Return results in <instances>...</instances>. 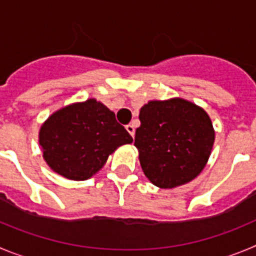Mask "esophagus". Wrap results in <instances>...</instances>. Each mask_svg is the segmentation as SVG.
<instances>
[{
	"instance_id": "1",
	"label": "esophagus",
	"mask_w": 256,
	"mask_h": 256,
	"mask_svg": "<svg viewBox=\"0 0 256 256\" xmlns=\"http://www.w3.org/2000/svg\"><path fill=\"white\" fill-rule=\"evenodd\" d=\"M126 130H128V132L134 138V135H135V126H134L132 124H128V125H126Z\"/></svg>"
}]
</instances>
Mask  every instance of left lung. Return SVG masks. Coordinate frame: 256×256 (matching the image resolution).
<instances>
[{
  "label": "left lung",
  "mask_w": 256,
  "mask_h": 256,
  "mask_svg": "<svg viewBox=\"0 0 256 256\" xmlns=\"http://www.w3.org/2000/svg\"><path fill=\"white\" fill-rule=\"evenodd\" d=\"M134 145L144 174L160 188L190 182L204 170L214 142L202 108L181 98L150 100L139 114Z\"/></svg>",
  "instance_id": "1"
}]
</instances>
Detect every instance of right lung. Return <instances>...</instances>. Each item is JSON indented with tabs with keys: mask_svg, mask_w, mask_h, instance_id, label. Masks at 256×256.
<instances>
[{
	"mask_svg": "<svg viewBox=\"0 0 256 256\" xmlns=\"http://www.w3.org/2000/svg\"><path fill=\"white\" fill-rule=\"evenodd\" d=\"M132 138L116 116L96 100L66 106L39 130L43 158L56 174L74 181L90 178L118 146Z\"/></svg>",
	"mask_w": 256,
	"mask_h": 256,
	"instance_id": "add662e5",
	"label": "right lung"
}]
</instances>
